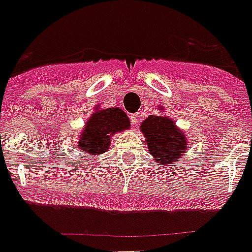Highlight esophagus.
I'll use <instances>...</instances> for the list:
<instances>
[{
    "instance_id": "esophagus-1",
    "label": "esophagus",
    "mask_w": 252,
    "mask_h": 252,
    "mask_svg": "<svg viewBox=\"0 0 252 252\" xmlns=\"http://www.w3.org/2000/svg\"><path fill=\"white\" fill-rule=\"evenodd\" d=\"M129 119H130V123H132L133 126H136V124L138 123V114H130Z\"/></svg>"
}]
</instances>
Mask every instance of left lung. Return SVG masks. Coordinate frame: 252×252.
Wrapping results in <instances>:
<instances>
[{
  "label": "left lung",
  "mask_w": 252,
  "mask_h": 252,
  "mask_svg": "<svg viewBox=\"0 0 252 252\" xmlns=\"http://www.w3.org/2000/svg\"><path fill=\"white\" fill-rule=\"evenodd\" d=\"M141 132L145 134L149 151L158 166H172L185 155L187 137L168 116L150 115L141 124Z\"/></svg>",
  "instance_id": "8db88e82"
}]
</instances>
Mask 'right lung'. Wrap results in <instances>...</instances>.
Wrapping results in <instances>:
<instances>
[{
  "instance_id": "add662e5",
  "label": "right lung",
  "mask_w": 252,
  "mask_h": 252,
  "mask_svg": "<svg viewBox=\"0 0 252 252\" xmlns=\"http://www.w3.org/2000/svg\"><path fill=\"white\" fill-rule=\"evenodd\" d=\"M129 118L119 107L100 109L97 105L94 113L86 122L80 132L77 146L86 154L100 155L106 152L110 146V138L116 132L129 129Z\"/></svg>"
}]
</instances>
